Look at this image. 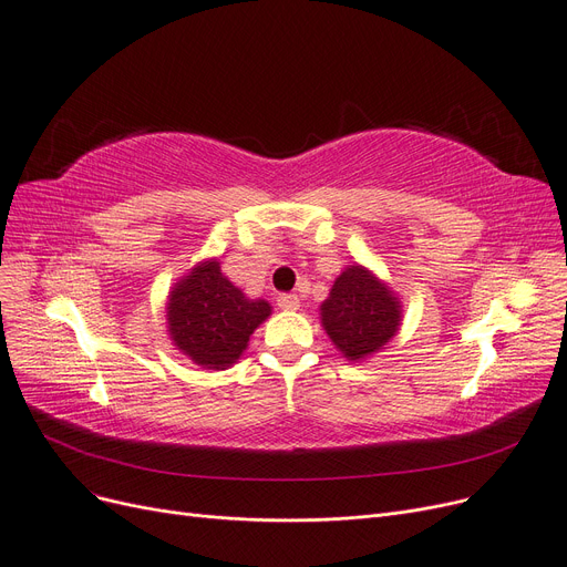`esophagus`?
Returning <instances> with one entry per match:
<instances>
[{
  "label": "esophagus",
  "mask_w": 567,
  "mask_h": 567,
  "mask_svg": "<svg viewBox=\"0 0 567 567\" xmlns=\"http://www.w3.org/2000/svg\"><path fill=\"white\" fill-rule=\"evenodd\" d=\"M278 306L282 310H299L301 308V299L296 293H280L278 296Z\"/></svg>",
  "instance_id": "obj_1"
}]
</instances>
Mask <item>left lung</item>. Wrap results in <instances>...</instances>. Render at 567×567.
<instances>
[{
	"label": "left lung",
	"mask_w": 567,
	"mask_h": 567,
	"mask_svg": "<svg viewBox=\"0 0 567 567\" xmlns=\"http://www.w3.org/2000/svg\"><path fill=\"white\" fill-rule=\"evenodd\" d=\"M402 306L395 291L365 266L353 264L336 278L321 303V326L347 361H365L400 331Z\"/></svg>",
	"instance_id": "obj_1"
}]
</instances>
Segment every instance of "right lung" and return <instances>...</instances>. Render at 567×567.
Returning <instances> with one entry per match:
<instances>
[{
	"label": "right lung",
	"instance_id": "right-lung-1",
	"mask_svg": "<svg viewBox=\"0 0 567 567\" xmlns=\"http://www.w3.org/2000/svg\"><path fill=\"white\" fill-rule=\"evenodd\" d=\"M271 315L264 299H248L220 271L218 259L199 261L178 280L167 301L174 347L206 370H227L241 359L257 326Z\"/></svg>",
	"mask_w": 567,
	"mask_h": 567
}]
</instances>
